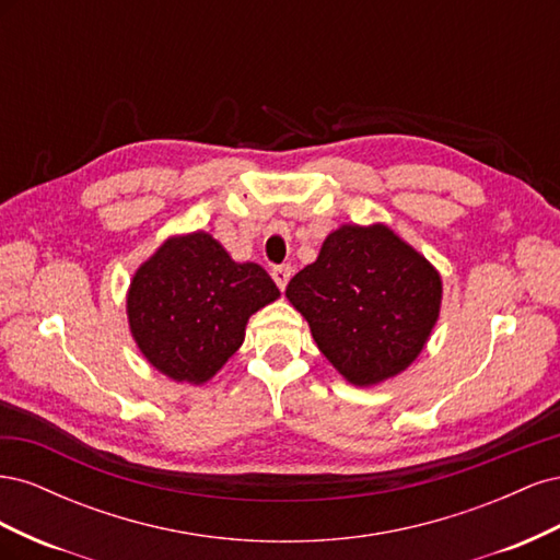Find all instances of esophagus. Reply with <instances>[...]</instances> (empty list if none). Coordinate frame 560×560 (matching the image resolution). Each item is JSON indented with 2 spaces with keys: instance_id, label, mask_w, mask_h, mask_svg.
Instances as JSON below:
<instances>
[{
  "instance_id": "esophagus-1",
  "label": "esophagus",
  "mask_w": 560,
  "mask_h": 560,
  "mask_svg": "<svg viewBox=\"0 0 560 560\" xmlns=\"http://www.w3.org/2000/svg\"><path fill=\"white\" fill-rule=\"evenodd\" d=\"M270 276H273V280H276V284L280 287V290H284L287 282H290V278H292V266L290 264L276 266L273 270H270Z\"/></svg>"
}]
</instances>
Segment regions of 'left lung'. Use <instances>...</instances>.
I'll return each mask as SVG.
<instances>
[{
    "label": "left lung",
    "instance_id": "8db88e82",
    "mask_svg": "<svg viewBox=\"0 0 560 560\" xmlns=\"http://www.w3.org/2000/svg\"><path fill=\"white\" fill-rule=\"evenodd\" d=\"M322 354L352 385L397 376L428 343L442 306L434 266L383 224H346L287 284Z\"/></svg>",
    "mask_w": 560,
    "mask_h": 560
}]
</instances>
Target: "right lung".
Listing matches in <instances>:
<instances>
[{"label": "right lung", "mask_w": 560, "mask_h": 560, "mask_svg": "<svg viewBox=\"0 0 560 560\" xmlns=\"http://www.w3.org/2000/svg\"><path fill=\"white\" fill-rule=\"evenodd\" d=\"M280 296L259 264H235L210 233L167 238L135 273L128 322L147 362L173 381H210L245 341L252 313Z\"/></svg>", "instance_id": "obj_1"}]
</instances>
